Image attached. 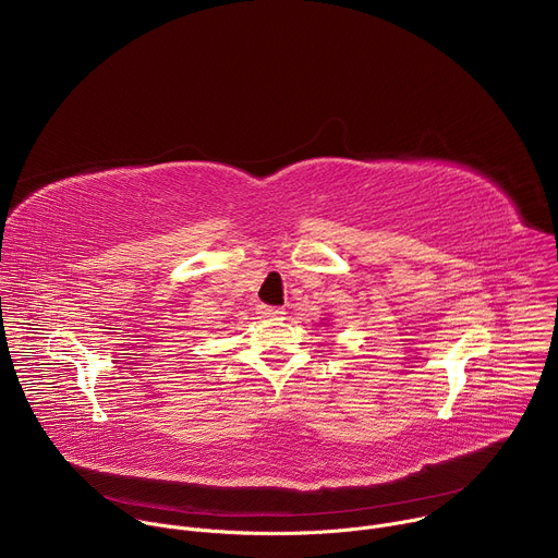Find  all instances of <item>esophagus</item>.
<instances>
[{"label": "esophagus", "instance_id": "obj_1", "mask_svg": "<svg viewBox=\"0 0 558 558\" xmlns=\"http://www.w3.org/2000/svg\"><path fill=\"white\" fill-rule=\"evenodd\" d=\"M284 308H278V306H260L258 308V315L263 317V320H284Z\"/></svg>", "mask_w": 558, "mask_h": 558}]
</instances>
